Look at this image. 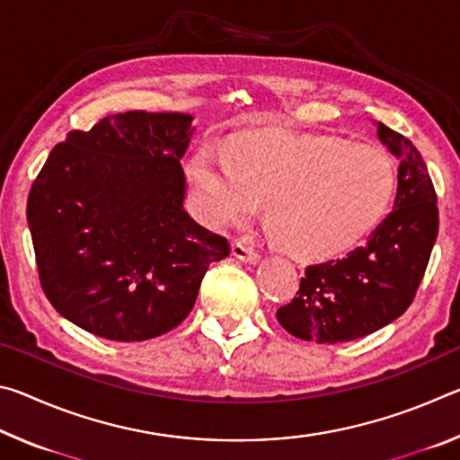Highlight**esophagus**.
Listing matches in <instances>:
<instances>
[{
    "label": "esophagus",
    "mask_w": 460,
    "mask_h": 460,
    "mask_svg": "<svg viewBox=\"0 0 460 460\" xmlns=\"http://www.w3.org/2000/svg\"><path fill=\"white\" fill-rule=\"evenodd\" d=\"M231 253H233V258H237V260H241V261H247V263L260 261L258 252H253L252 247L243 245V243H241V241H235V243L231 245Z\"/></svg>",
    "instance_id": "1"
}]
</instances>
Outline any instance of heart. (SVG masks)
<instances>
[{"mask_svg": "<svg viewBox=\"0 0 460 460\" xmlns=\"http://www.w3.org/2000/svg\"><path fill=\"white\" fill-rule=\"evenodd\" d=\"M207 225L245 219L266 202L276 241L300 260L345 252L376 227L394 197V160L341 137L252 131L231 152L205 142L186 166Z\"/></svg>", "mask_w": 460, "mask_h": 460, "instance_id": "obj_1", "label": "heart"}]
</instances>
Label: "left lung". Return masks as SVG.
Returning a JSON list of instances; mask_svg holds the SVG:
<instances>
[{"instance_id":"left-lung-1","label":"left lung","mask_w":460,"mask_h":460,"mask_svg":"<svg viewBox=\"0 0 460 460\" xmlns=\"http://www.w3.org/2000/svg\"><path fill=\"white\" fill-rule=\"evenodd\" d=\"M377 136L400 160L394 211L365 245L308 266L290 305L278 308L279 324L302 341L334 345L384 329L406 313L424 278L438 235L434 184L408 137L384 123Z\"/></svg>"}]
</instances>
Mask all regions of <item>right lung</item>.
Returning a JSON list of instances; mask_svg holds the SVG:
<instances>
[{
	"label": "right lung",
	"mask_w": 460,
	"mask_h": 460,
	"mask_svg": "<svg viewBox=\"0 0 460 460\" xmlns=\"http://www.w3.org/2000/svg\"><path fill=\"white\" fill-rule=\"evenodd\" d=\"M192 115L128 111L54 146L30 189L28 225L50 305L109 341L181 324L227 239L184 211Z\"/></svg>",
	"instance_id": "right-lung-1"
}]
</instances>
